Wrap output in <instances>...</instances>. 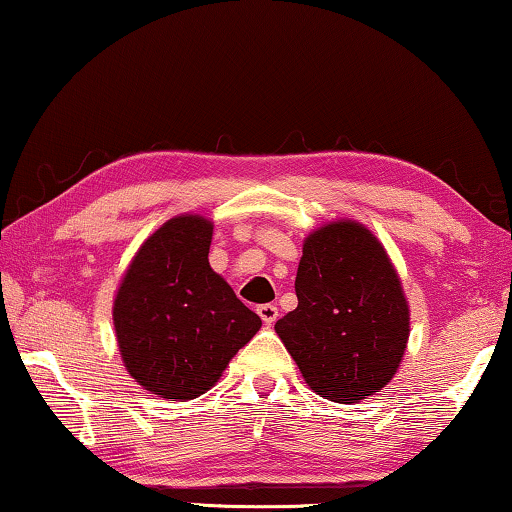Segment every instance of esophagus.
<instances>
[{"label": "esophagus", "mask_w": 512, "mask_h": 512, "mask_svg": "<svg viewBox=\"0 0 512 512\" xmlns=\"http://www.w3.org/2000/svg\"><path fill=\"white\" fill-rule=\"evenodd\" d=\"M257 314L259 319L264 321V326H273L275 321H278V307H275L273 303H264L257 307Z\"/></svg>", "instance_id": "34e87169"}]
</instances>
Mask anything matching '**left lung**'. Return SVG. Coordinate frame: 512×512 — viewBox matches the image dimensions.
<instances>
[{"instance_id":"left-lung-1","label":"left lung","mask_w":512,"mask_h":512,"mask_svg":"<svg viewBox=\"0 0 512 512\" xmlns=\"http://www.w3.org/2000/svg\"><path fill=\"white\" fill-rule=\"evenodd\" d=\"M298 307L275 323L305 383L337 403H358L399 369L410 310L399 275L367 227L335 221L303 243Z\"/></svg>"}]
</instances>
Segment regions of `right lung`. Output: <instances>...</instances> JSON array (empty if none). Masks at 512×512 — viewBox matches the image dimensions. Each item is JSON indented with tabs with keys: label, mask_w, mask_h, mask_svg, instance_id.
<instances>
[{
	"label": "right lung",
	"mask_w": 512,
	"mask_h": 512,
	"mask_svg": "<svg viewBox=\"0 0 512 512\" xmlns=\"http://www.w3.org/2000/svg\"><path fill=\"white\" fill-rule=\"evenodd\" d=\"M212 232V221L202 216L170 218L145 239L113 300L129 376L161 399L205 394L262 328V319L209 266Z\"/></svg>",
	"instance_id": "obj_1"
}]
</instances>
